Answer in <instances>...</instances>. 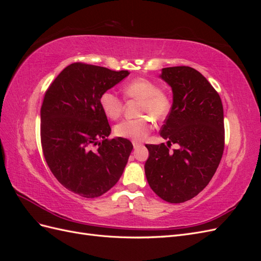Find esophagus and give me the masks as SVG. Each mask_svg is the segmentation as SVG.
<instances>
[{
	"label": "esophagus",
	"mask_w": 261,
	"mask_h": 261,
	"mask_svg": "<svg viewBox=\"0 0 261 261\" xmlns=\"http://www.w3.org/2000/svg\"><path fill=\"white\" fill-rule=\"evenodd\" d=\"M133 146H134V149H138L140 146H141V144H139V143H136V141H134L133 143Z\"/></svg>",
	"instance_id": "34e87169"
}]
</instances>
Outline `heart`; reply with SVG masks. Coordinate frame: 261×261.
Listing matches in <instances>:
<instances>
[{"mask_svg": "<svg viewBox=\"0 0 261 261\" xmlns=\"http://www.w3.org/2000/svg\"><path fill=\"white\" fill-rule=\"evenodd\" d=\"M125 96L140 100L139 115H148L155 121H161L170 111V100L158 86L145 78H137L124 87ZM100 107L103 113L112 120L120 117L123 111V101L112 91H105L100 96ZM153 128L151 118L143 116L136 120H124L115 125V135L134 141L144 140Z\"/></svg>", "mask_w": 261, "mask_h": 261, "instance_id": "heart-1", "label": "heart"}]
</instances>
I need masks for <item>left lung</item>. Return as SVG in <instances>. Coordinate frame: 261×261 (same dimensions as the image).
Here are the masks:
<instances>
[{
    "instance_id": "8db88e82",
    "label": "left lung",
    "mask_w": 261,
    "mask_h": 261,
    "mask_svg": "<svg viewBox=\"0 0 261 261\" xmlns=\"http://www.w3.org/2000/svg\"><path fill=\"white\" fill-rule=\"evenodd\" d=\"M160 78L172 89L171 111L160 130L167 146L146 145V177L152 191L171 203L194 198L219 167L224 149L223 106L219 93L198 70L162 68ZM179 148L170 153L168 147Z\"/></svg>"
}]
</instances>
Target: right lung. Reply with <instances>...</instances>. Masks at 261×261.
Masks as SVG:
<instances>
[{
  "instance_id": "1",
  "label": "right lung",
  "mask_w": 261,
  "mask_h": 261,
  "mask_svg": "<svg viewBox=\"0 0 261 261\" xmlns=\"http://www.w3.org/2000/svg\"><path fill=\"white\" fill-rule=\"evenodd\" d=\"M128 75L74 63L44 94L40 133L45 161L63 186L85 198L103 195L117 183L133 150L128 139H108L111 127L99 102Z\"/></svg>"
}]
</instances>
